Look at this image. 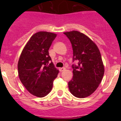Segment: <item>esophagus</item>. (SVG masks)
Wrapping results in <instances>:
<instances>
[{
  "mask_svg": "<svg viewBox=\"0 0 121 121\" xmlns=\"http://www.w3.org/2000/svg\"><path fill=\"white\" fill-rule=\"evenodd\" d=\"M65 70V68H64V67H63V68H59V71H60V72H62V71H64V70Z\"/></svg>",
  "mask_w": 121,
  "mask_h": 121,
  "instance_id": "34e87169",
  "label": "esophagus"
}]
</instances>
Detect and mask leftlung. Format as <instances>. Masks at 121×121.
<instances>
[{
    "mask_svg": "<svg viewBox=\"0 0 121 121\" xmlns=\"http://www.w3.org/2000/svg\"><path fill=\"white\" fill-rule=\"evenodd\" d=\"M70 39L73 51V77L68 82L70 91L76 98L90 96L98 88L104 74V66L100 51L89 37L78 31L64 33Z\"/></svg>",
    "mask_w": 121,
    "mask_h": 121,
    "instance_id": "left-lung-1",
    "label": "left lung"
}]
</instances>
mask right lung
Masks as SVG:
<instances>
[{
	"mask_svg": "<svg viewBox=\"0 0 121 121\" xmlns=\"http://www.w3.org/2000/svg\"><path fill=\"white\" fill-rule=\"evenodd\" d=\"M55 33L39 31L28 41L17 64L18 74L26 90L35 96L42 98L53 88L59 70L54 67L48 50L56 37Z\"/></svg>",
	"mask_w": 121,
	"mask_h": 121,
	"instance_id": "right-lung-1",
	"label": "right lung"
}]
</instances>
